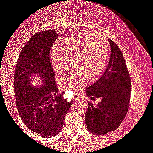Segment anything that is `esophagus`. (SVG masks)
I'll return each mask as SVG.
<instances>
[{
  "label": "esophagus",
  "instance_id": "1",
  "mask_svg": "<svg viewBox=\"0 0 153 153\" xmlns=\"http://www.w3.org/2000/svg\"><path fill=\"white\" fill-rule=\"evenodd\" d=\"M74 101H79V94H76L75 95H74Z\"/></svg>",
  "mask_w": 153,
  "mask_h": 153
}]
</instances>
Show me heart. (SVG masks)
<instances>
[{
  "instance_id": "obj_1",
  "label": "heart",
  "mask_w": 153,
  "mask_h": 153,
  "mask_svg": "<svg viewBox=\"0 0 153 153\" xmlns=\"http://www.w3.org/2000/svg\"><path fill=\"white\" fill-rule=\"evenodd\" d=\"M110 48L102 36L91 33H81L67 37L62 43H56L50 51V62L56 74L68 71L74 64L76 67L59 79L62 87L80 89L88 79L94 80L104 73L109 64Z\"/></svg>"
}]
</instances>
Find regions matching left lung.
<instances>
[{"label":"left lung","instance_id":"left-lung-1","mask_svg":"<svg viewBox=\"0 0 153 153\" xmlns=\"http://www.w3.org/2000/svg\"><path fill=\"white\" fill-rule=\"evenodd\" d=\"M111 55L108 66L94 84L86 88L88 97H101L97 106L88 102L85 121L88 130L104 135L116 130L128 110L131 79L123 53L117 45L109 40Z\"/></svg>","mask_w":153,"mask_h":153}]
</instances>
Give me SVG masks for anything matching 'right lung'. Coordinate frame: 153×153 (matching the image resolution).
I'll use <instances>...</instances> for the list:
<instances>
[{"mask_svg": "<svg viewBox=\"0 0 153 153\" xmlns=\"http://www.w3.org/2000/svg\"><path fill=\"white\" fill-rule=\"evenodd\" d=\"M54 30L38 32L22 49L14 74L18 111L25 125L43 137L56 136L62 130L72 101L59 94L49 60L51 46L57 39ZM37 75L41 83L33 79Z\"/></svg>", "mask_w": 153, "mask_h": 153, "instance_id": "1", "label": "right lung"}]
</instances>
